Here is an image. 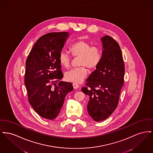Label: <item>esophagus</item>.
Wrapping results in <instances>:
<instances>
[{
    "instance_id": "esophagus-1",
    "label": "esophagus",
    "mask_w": 153,
    "mask_h": 153,
    "mask_svg": "<svg viewBox=\"0 0 153 153\" xmlns=\"http://www.w3.org/2000/svg\"><path fill=\"white\" fill-rule=\"evenodd\" d=\"M73 86L74 89H76V88H78L79 87V85L76 84V83H73Z\"/></svg>"
}]
</instances>
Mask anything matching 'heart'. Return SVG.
Wrapping results in <instances>:
<instances>
[{"label": "heart", "mask_w": 153, "mask_h": 153, "mask_svg": "<svg viewBox=\"0 0 153 153\" xmlns=\"http://www.w3.org/2000/svg\"><path fill=\"white\" fill-rule=\"evenodd\" d=\"M72 56L79 58V65L80 67L74 68L66 72L65 79L67 81L79 83L83 81L88 74V68L90 71L95 69L101 61L102 51L99 47L91 46L90 42L79 39L72 44L70 47ZM59 63L65 68L70 66L71 58L66 51L62 50L58 55Z\"/></svg>", "instance_id": "1"}]
</instances>
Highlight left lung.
<instances>
[{
  "mask_svg": "<svg viewBox=\"0 0 153 153\" xmlns=\"http://www.w3.org/2000/svg\"><path fill=\"white\" fill-rule=\"evenodd\" d=\"M101 61L87 79L81 91L88 95V113L96 121L109 117L117 108L124 84V63L120 47L111 37L105 35Z\"/></svg>",
  "mask_w": 153,
  "mask_h": 153,
  "instance_id": "8db88e82",
  "label": "left lung"
}]
</instances>
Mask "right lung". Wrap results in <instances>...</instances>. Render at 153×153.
<instances>
[{
	"instance_id": "obj_1",
	"label": "right lung",
	"mask_w": 153,
	"mask_h": 153,
	"mask_svg": "<svg viewBox=\"0 0 153 153\" xmlns=\"http://www.w3.org/2000/svg\"><path fill=\"white\" fill-rule=\"evenodd\" d=\"M68 35L51 32L41 36L27 59L24 82L28 100L36 113L46 119L58 116L66 94L73 90L71 82L60 81L56 85L63 76L58 55Z\"/></svg>"
}]
</instances>
